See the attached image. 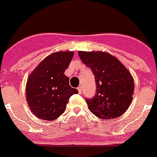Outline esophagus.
Segmentation results:
<instances>
[{
    "label": "esophagus",
    "mask_w": 157,
    "mask_h": 157,
    "mask_svg": "<svg viewBox=\"0 0 157 157\" xmlns=\"http://www.w3.org/2000/svg\"><path fill=\"white\" fill-rule=\"evenodd\" d=\"M82 89L83 88H82V86H80L78 88H77V90H78V91H79V93H81V92H82Z\"/></svg>",
    "instance_id": "1"
}]
</instances>
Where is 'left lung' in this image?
Instances as JSON below:
<instances>
[{
  "instance_id": "1",
  "label": "left lung",
  "mask_w": 157,
  "mask_h": 157,
  "mask_svg": "<svg viewBox=\"0 0 157 157\" xmlns=\"http://www.w3.org/2000/svg\"><path fill=\"white\" fill-rule=\"evenodd\" d=\"M78 54L95 79V95L86 98L89 109L102 119L121 117L133 98L134 83L131 74L118 59L107 53L79 51Z\"/></svg>"
}]
</instances>
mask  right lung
I'll return each mask as SVG.
<instances>
[{"label":"right lung","mask_w":157,"mask_h":157,"mask_svg":"<svg viewBox=\"0 0 157 157\" xmlns=\"http://www.w3.org/2000/svg\"><path fill=\"white\" fill-rule=\"evenodd\" d=\"M73 52H56L43 59L30 74L26 86V98L33 114L45 121H53L66 110L71 95L78 93L69 85L64 75Z\"/></svg>","instance_id":"1"}]
</instances>
